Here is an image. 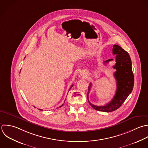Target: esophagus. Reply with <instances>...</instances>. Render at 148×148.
I'll return each instance as SVG.
<instances>
[{"mask_svg": "<svg viewBox=\"0 0 148 148\" xmlns=\"http://www.w3.org/2000/svg\"><path fill=\"white\" fill-rule=\"evenodd\" d=\"M80 75L82 76V77H86V74L85 73V71H82L80 73Z\"/></svg>", "mask_w": 148, "mask_h": 148, "instance_id": "34e87169", "label": "esophagus"}]
</instances>
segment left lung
Here are the masks:
<instances>
[{"instance_id":"1","label":"left lung","mask_w":148,"mask_h":148,"mask_svg":"<svg viewBox=\"0 0 148 148\" xmlns=\"http://www.w3.org/2000/svg\"><path fill=\"white\" fill-rule=\"evenodd\" d=\"M112 53L114 55H116V63L113 67L116 69L114 77L116 80L117 86L114 98L110 103L103 106H95L88 100L93 108L99 111L110 112L118 109L131 93L134 86V78L130 55L118 45H114ZM112 60L113 59H110L104 63H108ZM91 86L92 84H90L87 96L88 100H89L88 95Z\"/></svg>"}]
</instances>
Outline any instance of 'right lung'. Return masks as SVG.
<instances>
[{
	"label": "right lung",
	"mask_w": 148,
	"mask_h": 148,
	"mask_svg": "<svg viewBox=\"0 0 148 148\" xmlns=\"http://www.w3.org/2000/svg\"><path fill=\"white\" fill-rule=\"evenodd\" d=\"M73 85H71V87H70V89H69V90H70V89H71V88H72V87H73ZM63 104H62V106H60V107H62V106H63ZM35 108H36V107H35Z\"/></svg>",
	"instance_id": "right-lung-1"
}]
</instances>
